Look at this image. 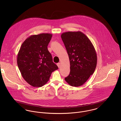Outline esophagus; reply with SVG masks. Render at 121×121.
Listing matches in <instances>:
<instances>
[{
  "mask_svg": "<svg viewBox=\"0 0 121 121\" xmlns=\"http://www.w3.org/2000/svg\"><path fill=\"white\" fill-rule=\"evenodd\" d=\"M57 65L58 67L59 68H60V63H58L57 64Z\"/></svg>",
  "mask_w": 121,
  "mask_h": 121,
  "instance_id": "obj_1",
  "label": "esophagus"
}]
</instances>
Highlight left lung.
Masks as SVG:
<instances>
[{
	"label": "left lung",
	"instance_id": "left-lung-1",
	"mask_svg": "<svg viewBox=\"0 0 121 121\" xmlns=\"http://www.w3.org/2000/svg\"><path fill=\"white\" fill-rule=\"evenodd\" d=\"M61 38L69 55L70 72L65 81L72 86L83 84L94 73L97 57L91 42L81 32H68Z\"/></svg>",
	"mask_w": 121,
	"mask_h": 121
}]
</instances>
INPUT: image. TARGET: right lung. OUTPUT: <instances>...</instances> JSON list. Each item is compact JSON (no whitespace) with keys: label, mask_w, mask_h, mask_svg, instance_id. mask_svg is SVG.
<instances>
[{"label":"right lung","mask_w":121,"mask_h":121,"mask_svg":"<svg viewBox=\"0 0 121 121\" xmlns=\"http://www.w3.org/2000/svg\"><path fill=\"white\" fill-rule=\"evenodd\" d=\"M52 37L50 34L32 35L24 41L18 53L17 66L22 76L34 87L46 84L52 72L58 69L48 49Z\"/></svg>","instance_id":"1"}]
</instances>
